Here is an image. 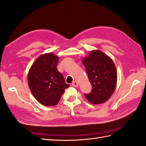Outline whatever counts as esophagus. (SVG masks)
<instances>
[{
    "mask_svg": "<svg viewBox=\"0 0 146 146\" xmlns=\"http://www.w3.org/2000/svg\"><path fill=\"white\" fill-rule=\"evenodd\" d=\"M78 85H79V83H78L76 81H74L73 82V83H72V86H73V87H78Z\"/></svg>",
    "mask_w": 146,
    "mask_h": 146,
    "instance_id": "obj_1",
    "label": "esophagus"
}]
</instances>
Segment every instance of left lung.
<instances>
[{"instance_id":"8db88e82","label":"left lung","mask_w":146,"mask_h":146,"mask_svg":"<svg viewBox=\"0 0 146 146\" xmlns=\"http://www.w3.org/2000/svg\"><path fill=\"white\" fill-rule=\"evenodd\" d=\"M84 65L92 90L85 97L94 105L106 102L114 92L117 81V73L111 57L100 50L91 51L83 57Z\"/></svg>"}]
</instances>
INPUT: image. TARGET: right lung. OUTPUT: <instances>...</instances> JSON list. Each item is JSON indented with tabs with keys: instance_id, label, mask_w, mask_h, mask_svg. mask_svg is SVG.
I'll use <instances>...</instances> for the list:
<instances>
[{
	"instance_id": "add662e5",
	"label": "right lung",
	"mask_w": 146,
	"mask_h": 146,
	"mask_svg": "<svg viewBox=\"0 0 146 146\" xmlns=\"http://www.w3.org/2000/svg\"><path fill=\"white\" fill-rule=\"evenodd\" d=\"M59 60L52 52L44 54L35 60L28 73V85L33 96L46 106L56 105L70 86L57 70Z\"/></svg>"
}]
</instances>
